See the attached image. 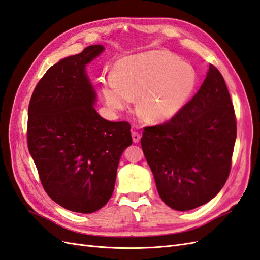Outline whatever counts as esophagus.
Masks as SVG:
<instances>
[{
  "label": "esophagus",
  "mask_w": 260,
  "mask_h": 260,
  "mask_svg": "<svg viewBox=\"0 0 260 260\" xmlns=\"http://www.w3.org/2000/svg\"><path fill=\"white\" fill-rule=\"evenodd\" d=\"M141 137L142 136L138 132H135V131L132 132V138H133V142H134V143H138L139 141H141Z\"/></svg>",
  "instance_id": "1"
}]
</instances>
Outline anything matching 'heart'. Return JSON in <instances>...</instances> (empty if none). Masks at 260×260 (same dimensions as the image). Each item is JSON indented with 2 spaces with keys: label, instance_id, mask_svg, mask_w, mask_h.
I'll use <instances>...</instances> for the list:
<instances>
[{
  "label": "heart",
  "instance_id": "1",
  "mask_svg": "<svg viewBox=\"0 0 260 260\" xmlns=\"http://www.w3.org/2000/svg\"><path fill=\"white\" fill-rule=\"evenodd\" d=\"M197 72L166 50H151L119 59L112 77L102 80L101 92L113 111L128 110L137 99V112L150 123L174 118L189 102Z\"/></svg>",
  "mask_w": 260,
  "mask_h": 260
}]
</instances>
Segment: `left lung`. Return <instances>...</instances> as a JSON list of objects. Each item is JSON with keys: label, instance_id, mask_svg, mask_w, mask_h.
Segmentation results:
<instances>
[{"label": "left lung", "instance_id": "obj_1", "mask_svg": "<svg viewBox=\"0 0 260 260\" xmlns=\"http://www.w3.org/2000/svg\"><path fill=\"white\" fill-rule=\"evenodd\" d=\"M235 139L228 86L210 64L201 88L178 115L144 128L142 148L162 201L189 211L214 198L229 178Z\"/></svg>", "mask_w": 260, "mask_h": 260}]
</instances>
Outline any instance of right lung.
Segmentation results:
<instances>
[{
  "instance_id": "right-lung-1",
  "label": "right lung",
  "mask_w": 260,
  "mask_h": 260,
  "mask_svg": "<svg viewBox=\"0 0 260 260\" xmlns=\"http://www.w3.org/2000/svg\"><path fill=\"white\" fill-rule=\"evenodd\" d=\"M103 50L92 45L50 67L28 106V150L46 193L84 214L108 203L119 158L133 143L128 122L106 121L93 108L96 93L85 66Z\"/></svg>"
}]
</instances>
